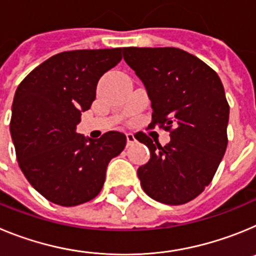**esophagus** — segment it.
<instances>
[{
    "instance_id": "1",
    "label": "esophagus",
    "mask_w": 256,
    "mask_h": 256,
    "mask_svg": "<svg viewBox=\"0 0 256 256\" xmlns=\"http://www.w3.org/2000/svg\"><path fill=\"white\" fill-rule=\"evenodd\" d=\"M136 138H134V134L133 133H126V144L130 146L132 144H134Z\"/></svg>"
}]
</instances>
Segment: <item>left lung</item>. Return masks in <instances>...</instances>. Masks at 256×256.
Wrapping results in <instances>:
<instances>
[{
    "instance_id": "8db88e82",
    "label": "left lung",
    "mask_w": 256,
    "mask_h": 256,
    "mask_svg": "<svg viewBox=\"0 0 256 256\" xmlns=\"http://www.w3.org/2000/svg\"><path fill=\"white\" fill-rule=\"evenodd\" d=\"M124 60L146 87L151 126L170 132L165 146L141 134L150 150L137 174L154 200L182 205L212 182L226 148L230 105L218 74L196 56L176 47H123Z\"/></svg>"
}]
</instances>
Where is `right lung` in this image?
<instances>
[{
  "instance_id": "right-lung-1",
  "label": "right lung",
  "mask_w": 256,
  "mask_h": 256,
  "mask_svg": "<svg viewBox=\"0 0 256 256\" xmlns=\"http://www.w3.org/2000/svg\"><path fill=\"white\" fill-rule=\"evenodd\" d=\"M122 60V48L60 52L33 69L18 87L10 132L19 166L40 195L76 206L100 194L110 160L124 150V133L98 140L76 133L96 98L98 79Z\"/></svg>"
}]
</instances>
